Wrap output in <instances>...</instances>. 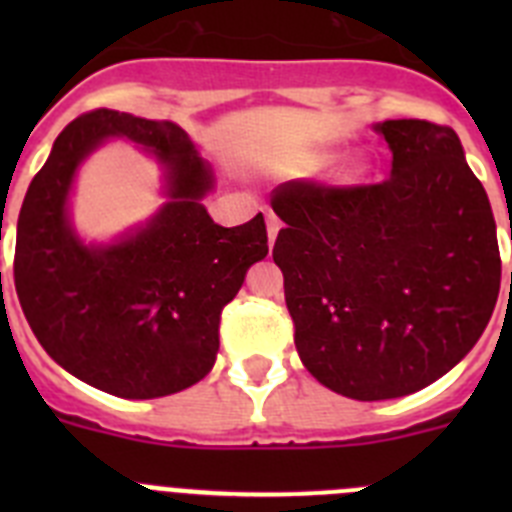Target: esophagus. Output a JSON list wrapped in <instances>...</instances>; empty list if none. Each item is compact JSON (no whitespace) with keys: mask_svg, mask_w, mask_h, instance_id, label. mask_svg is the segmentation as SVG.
<instances>
[{"mask_svg":"<svg viewBox=\"0 0 512 512\" xmlns=\"http://www.w3.org/2000/svg\"><path fill=\"white\" fill-rule=\"evenodd\" d=\"M264 215H266V230H269V246H274V241H277L279 228H282V220H279V217L274 215V212H271V210H266Z\"/></svg>","mask_w":512,"mask_h":512,"instance_id":"obj_1","label":"esophagus"}]
</instances>
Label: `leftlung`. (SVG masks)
I'll use <instances>...</instances> for the list:
<instances>
[{"label": "left lung", "instance_id": "1", "mask_svg": "<svg viewBox=\"0 0 512 512\" xmlns=\"http://www.w3.org/2000/svg\"><path fill=\"white\" fill-rule=\"evenodd\" d=\"M377 130L392 151L384 182L292 179L271 192L297 354L328 390L364 402L454 369L500 292L495 217L459 135L428 120Z\"/></svg>", "mask_w": 512, "mask_h": 512}]
</instances>
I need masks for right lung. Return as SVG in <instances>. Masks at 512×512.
<instances>
[{"mask_svg": "<svg viewBox=\"0 0 512 512\" xmlns=\"http://www.w3.org/2000/svg\"><path fill=\"white\" fill-rule=\"evenodd\" d=\"M112 134L167 164L172 202L125 242L84 247L65 197L80 158ZM210 187V166L171 120L92 110L61 130L22 202L15 287L35 338L66 372L128 400L174 395L210 372L223 307L269 253L261 212L235 228L212 223L200 202Z\"/></svg>", "mask_w": 512, "mask_h": 512, "instance_id": "add662e5", "label": "right lung"}]
</instances>
